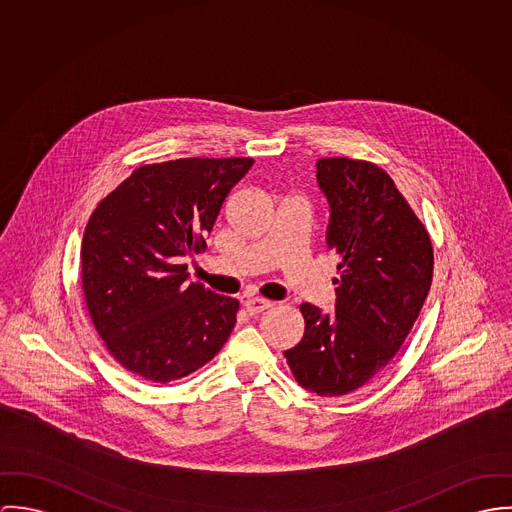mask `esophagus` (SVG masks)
<instances>
[{"instance_id": "34e87169", "label": "esophagus", "mask_w": 512, "mask_h": 512, "mask_svg": "<svg viewBox=\"0 0 512 512\" xmlns=\"http://www.w3.org/2000/svg\"><path fill=\"white\" fill-rule=\"evenodd\" d=\"M273 304L269 300H263V298H247L243 300V308L249 316H255V314H261L265 310H269Z\"/></svg>"}]
</instances>
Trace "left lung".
<instances>
[{
    "label": "left lung",
    "instance_id": "left-lung-1",
    "mask_svg": "<svg viewBox=\"0 0 512 512\" xmlns=\"http://www.w3.org/2000/svg\"><path fill=\"white\" fill-rule=\"evenodd\" d=\"M330 204L328 247L340 257L336 312L304 302V336L284 351L300 387L341 397L369 383L397 355L428 296L434 251L393 178L369 161L316 163Z\"/></svg>",
    "mask_w": 512,
    "mask_h": 512
}]
</instances>
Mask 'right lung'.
I'll return each instance as SVG.
<instances>
[{"label": "right lung", "mask_w": 512, "mask_h": 512, "mask_svg": "<svg viewBox=\"0 0 512 512\" xmlns=\"http://www.w3.org/2000/svg\"><path fill=\"white\" fill-rule=\"evenodd\" d=\"M253 159H176L131 172L94 210L80 259L88 314L115 361L153 383L206 365L235 326L239 302L188 283L186 257Z\"/></svg>", "instance_id": "add662e5"}]
</instances>
